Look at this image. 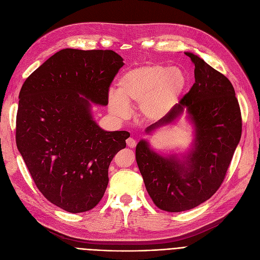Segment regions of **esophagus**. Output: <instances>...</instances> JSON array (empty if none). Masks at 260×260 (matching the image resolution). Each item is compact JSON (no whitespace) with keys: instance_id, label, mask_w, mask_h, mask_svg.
<instances>
[{"instance_id":"esophagus-1","label":"esophagus","mask_w":260,"mask_h":260,"mask_svg":"<svg viewBox=\"0 0 260 260\" xmlns=\"http://www.w3.org/2000/svg\"><path fill=\"white\" fill-rule=\"evenodd\" d=\"M126 144H127V146H128V147L134 148V147L136 146V140H135V139H133V138H128V139L126 140Z\"/></svg>"}]
</instances>
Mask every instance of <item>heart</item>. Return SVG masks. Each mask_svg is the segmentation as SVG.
Here are the masks:
<instances>
[{"mask_svg": "<svg viewBox=\"0 0 260 260\" xmlns=\"http://www.w3.org/2000/svg\"><path fill=\"white\" fill-rule=\"evenodd\" d=\"M185 85L186 77L178 67L151 64L132 68L119 78L118 89L109 91V111L123 119L129 114L128 104L138 103L139 116L156 122L170 114Z\"/></svg>", "mask_w": 260, "mask_h": 260, "instance_id": "b5f03b06", "label": "heart"}]
</instances>
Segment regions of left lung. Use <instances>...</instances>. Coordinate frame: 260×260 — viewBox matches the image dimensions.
Here are the masks:
<instances>
[{
	"label": "left lung",
	"instance_id": "left-lung-1",
	"mask_svg": "<svg viewBox=\"0 0 260 260\" xmlns=\"http://www.w3.org/2000/svg\"><path fill=\"white\" fill-rule=\"evenodd\" d=\"M195 83L170 114L146 132L171 123L183 108L196 127L195 149L185 161L163 158L141 140L136 161L155 206L176 213L198 207L222 184L242 131L241 112L230 80L190 52Z\"/></svg>",
	"mask_w": 260,
	"mask_h": 260
}]
</instances>
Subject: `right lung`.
Masks as SVG:
<instances>
[{
    "label": "right lung",
    "mask_w": 260,
    "mask_h": 260,
    "mask_svg": "<svg viewBox=\"0 0 260 260\" xmlns=\"http://www.w3.org/2000/svg\"><path fill=\"white\" fill-rule=\"evenodd\" d=\"M122 61L113 50L66 48L22 85L18 149L38 189L66 212H87L97 206L108 184L109 163L126 146L129 133L100 128L89 102L108 104L109 87Z\"/></svg>",
    "instance_id": "1"
}]
</instances>
